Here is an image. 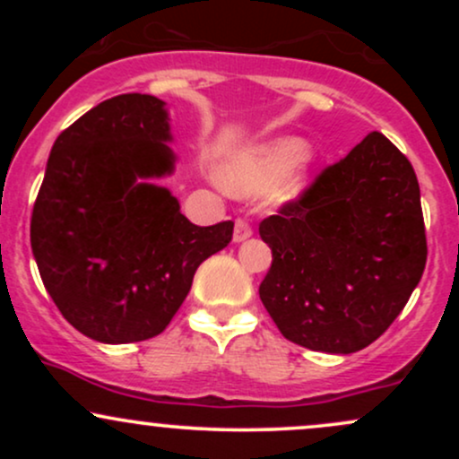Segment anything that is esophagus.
I'll return each instance as SVG.
<instances>
[{"label": "esophagus", "instance_id": "34e87169", "mask_svg": "<svg viewBox=\"0 0 459 459\" xmlns=\"http://www.w3.org/2000/svg\"><path fill=\"white\" fill-rule=\"evenodd\" d=\"M250 235H252V226L247 224L246 220H237V222H235V233H233L235 244H241V241H246Z\"/></svg>", "mask_w": 459, "mask_h": 459}]
</instances>
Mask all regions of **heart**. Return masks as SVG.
I'll return each instance as SVG.
<instances>
[{"label": "heart", "mask_w": 459, "mask_h": 459, "mask_svg": "<svg viewBox=\"0 0 459 459\" xmlns=\"http://www.w3.org/2000/svg\"><path fill=\"white\" fill-rule=\"evenodd\" d=\"M310 155L299 138H276L230 157L224 166V186L237 196H259L276 187L278 203L299 196L307 186Z\"/></svg>", "instance_id": "1"}]
</instances>
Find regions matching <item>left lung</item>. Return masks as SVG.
Here are the masks:
<instances>
[{"mask_svg": "<svg viewBox=\"0 0 459 459\" xmlns=\"http://www.w3.org/2000/svg\"><path fill=\"white\" fill-rule=\"evenodd\" d=\"M259 235L272 247L263 307L284 339L325 354H354L384 334L428 261L414 168L377 131Z\"/></svg>", "mask_w": 459, "mask_h": 459, "instance_id": "obj_1", "label": "left lung"}]
</instances>
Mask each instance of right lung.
<instances>
[{
	"instance_id": "obj_1",
	"label": "right lung",
	"mask_w": 459,
	"mask_h": 459,
	"mask_svg": "<svg viewBox=\"0 0 459 459\" xmlns=\"http://www.w3.org/2000/svg\"><path fill=\"white\" fill-rule=\"evenodd\" d=\"M166 103L120 94L54 142L31 212L40 278L65 319L99 343L166 330L204 259L233 239V222L196 226L155 178L175 172Z\"/></svg>"
}]
</instances>
